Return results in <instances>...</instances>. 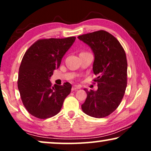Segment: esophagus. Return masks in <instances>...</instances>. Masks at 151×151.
Segmentation results:
<instances>
[{
	"label": "esophagus",
	"instance_id": "obj_1",
	"mask_svg": "<svg viewBox=\"0 0 151 151\" xmlns=\"http://www.w3.org/2000/svg\"><path fill=\"white\" fill-rule=\"evenodd\" d=\"M81 88V86L80 85H73V87H72V90L73 91H76V90H78V89H80Z\"/></svg>",
	"mask_w": 151,
	"mask_h": 151
}]
</instances>
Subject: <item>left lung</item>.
Instances as JSON below:
<instances>
[{"instance_id":"8db88e82","label":"left lung","mask_w":151,"mask_h":151,"mask_svg":"<svg viewBox=\"0 0 151 151\" xmlns=\"http://www.w3.org/2000/svg\"><path fill=\"white\" fill-rule=\"evenodd\" d=\"M78 38L91 49L94 55L93 71L98 90L84 89V113L102 118L112 113L120 104L127 85V60L125 51L113 35L100 30L79 36Z\"/></svg>"}]
</instances>
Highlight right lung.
Returning a JSON list of instances; mask_svg holds the SVG:
<instances>
[{
    "label": "right lung",
    "mask_w": 151,
    "mask_h": 151,
    "mask_svg": "<svg viewBox=\"0 0 151 151\" xmlns=\"http://www.w3.org/2000/svg\"><path fill=\"white\" fill-rule=\"evenodd\" d=\"M75 40L76 37L42 39L24 53L18 72V88L24 107L33 116L39 119L54 116L71 93L69 82L52 86L49 79Z\"/></svg>",
    "instance_id": "right-lung-1"
}]
</instances>
